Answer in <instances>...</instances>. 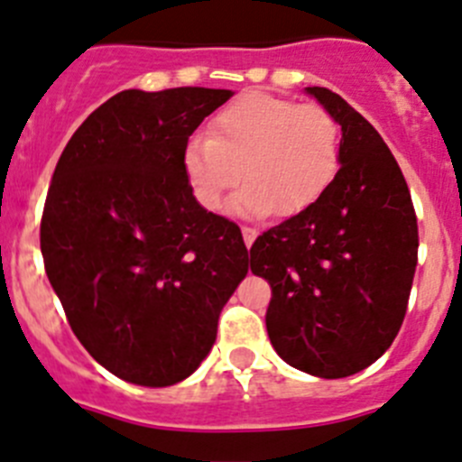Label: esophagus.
Wrapping results in <instances>:
<instances>
[{
	"label": "esophagus",
	"mask_w": 462,
	"mask_h": 462,
	"mask_svg": "<svg viewBox=\"0 0 462 462\" xmlns=\"http://www.w3.org/2000/svg\"><path fill=\"white\" fill-rule=\"evenodd\" d=\"M241 235H244V244H246V246H253V241H255V236H257V230L255 227H241Z\"/></svg>",
	"instance_id": "34e87169"
}]
</instances>
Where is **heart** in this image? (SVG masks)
<instances>
[{
	"instance_id": "obj_1",
	"label": "heart",
	"mask_w": 462,
	"mask_h": 462,
	"mask_svg": "<svg viewBox=\"0 0 462 462\" xmlns=\"http://www.w3.org/2000/svg\"><path fill=\"white\" fill-rule=\"evenodd\" d=\"M184 174L207 211L230 209L246 218L297 216L310 209L336 180L340 128L322 106H299L262 91H248L216 112L209 135H195L184 149Z\"/></svg>"
}]
</instances>
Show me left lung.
Listing matches in <instances>:
<instances>
[{"label":"left lung","mask_w":462,"mask_h":462,"mask_svg":"<svg viewBox=\"0 0 462 462\" xmlns=\"http://www.w3.org/2000/svg\"><path fill=\"white\" fill-rule=\"evenodd\" d=\"M340 126V168L310 209L251 246L272 285L267 331L285 364L338 380L380 359L401 329L417 269L410 189L380 133L347 101L306 87Z\"/></svg>","instance_id":"obj_1"}]
</instances>
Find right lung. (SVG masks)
Segmentation results:
<instances>
[{"label":"right lung","instance_id":"1","mask_svg":"<svg viewBox=\"0 0 462 462\" xmlns=\"http://www.w3.org/2000/svg\"><path fill=\"white\" fill-rule=\"evenodd\" d=\"M235 91H119L73 133L57 163L41 253L70 329L103 368L140 386L186 380L216 343L248 273L232 221L195 200L193 131Z\"/></svg>","mask_w":462,"mask_h":462}]
</instances>
